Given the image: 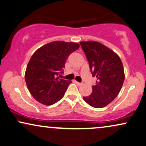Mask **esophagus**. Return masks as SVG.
Listing matches in <instances>:
<instances>
[{
	"label": "esophagus",
	"instance_id": "esophagus-1",
	"mask_svg": "<svg viewBox=\"0 0 146 146\" xmlns=\"http://www.w3.org/2000/svg\"><path fill=\"white\" fill-rule=\"evenodd\" d=\"M75 83H76V84H77V85H79H79H82V83H79V82H78V81H75Z\"/></svg>",
	"mask_w": 146,
	"mask_h": 146
}]
</instances>
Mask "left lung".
<instances>
[{
    "instance_id": "8db88e82",
    "label": "left lung",
    "mask_w": 146,
    "mask_h": 146,
    "mask_svg": "<svg viewBox=\"0 0 146 146\" xmlns=\"http://www.w3.org/2000/svg\"><path fill=\"white\" fill-rule=\"evenodd\" d=\"M80 44L92 76L97 77L91 94L83 100L91 107L102 108L113 101L121 90L125 79L123 64L117 54L100 42L83 41Z\"/></svg>"
}]
</instances>
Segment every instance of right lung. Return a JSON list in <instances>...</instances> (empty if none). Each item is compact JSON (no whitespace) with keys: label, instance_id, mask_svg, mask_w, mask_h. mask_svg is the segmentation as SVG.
<instances>
[{"label":"right lung","instance_id":"obj_1","mask_svg":"<svg viewBox=\"0 0 146 146\" xmlns=\"http://www.w3.org/2000/svg\"><path fill=\"white\" fill-rule=\"evenodd\" d=\"M79 47L76 42L54 41L35 52L27 67L25 81L37 102L50 106L63 98L71 81L58 76L63 73L68 57Z\"/></svg>","mask_w":146,"mask_h":146}]
</instances>
